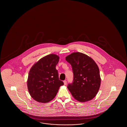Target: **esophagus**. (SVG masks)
<instances>
[{"instance_id": "1", "label": "esophagus", "mask_w": 127, "mask_h": 127, "mask_svg": "<svg viewBox=\"0 0 127 127\" xmlns=\"http://www.w3.org/2000/svg\"><path fill=\"white\" fill-rule=\"evenodd\" d=\"M63 82H64V84L65 85L66 84V83H67V81H66L65 80V81H64Z\"/></svg>"}]
</instances>
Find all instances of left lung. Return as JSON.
I'll list each match as a JSON object with an SVG mask.
<instances>
[{
    "label": "left lung",
    "instance_id": "8db88e82",
    "mask_svg": "<svg viewBox=\"0 0 127 127\" xmlns=\"http://www.w3.org/2000/svg\"><path fill=\"white\" fill-rule=\"evenodd\" d=\"M65 60L71 64L73 77L67 88L73 98L82 102L96 96L100 85L99 69L92 58L84 54L76 52L68 55Z\"/></svg>",
    "mask_w": 127,
    "mask_h": 127
}]
</instances>
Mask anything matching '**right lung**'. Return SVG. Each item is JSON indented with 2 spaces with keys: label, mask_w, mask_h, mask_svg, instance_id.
Segmentation results:
<instances>
[{
  "label": "right lung",
  "mask_w": 127,
  "mask_h": 127,
  "mask_svg": "<svg viewBox=\"0 0 127 127\" xmlns=\"http://www.w3.org/2000/svg\"><path fill=\"white\" fill-rule=\"evenodd\" d=\"M59 57L51 54L44 57L31 68L27 79V88L31 97L39 102L46 103L55 97L60 86L56 65Z\"/></svg>",
  "instance_id": "obj_1"
}]
</instances>
